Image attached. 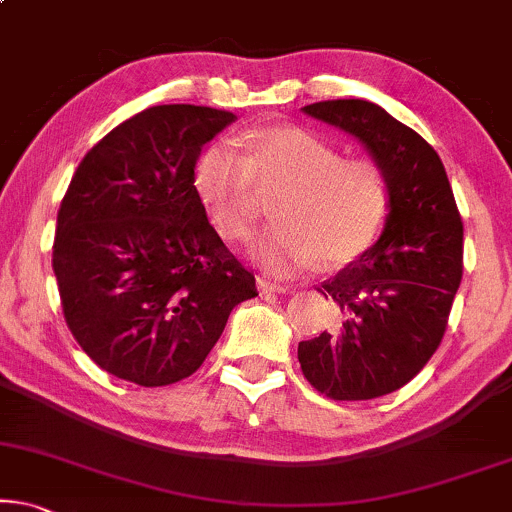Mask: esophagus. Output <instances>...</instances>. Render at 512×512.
<instances>
[{
    "instance_id": "esophagus-1",
    "label": "esophagus",
    "mask_w": 512,
    "mask_h": 512,
    "mask_svg": "<svg viewBox=\"0 0 512 512\" xmlns=\"http://www.w3.org/2000/svg\"><path fill=\"white\" fill-rule=\"evenodd\" d=\"M257 290H260L262 295H271V292H274V295H283V292H288V285H281V283L269 281V278L260 276L257 278Z\"/></svg>"
}]
</instances>
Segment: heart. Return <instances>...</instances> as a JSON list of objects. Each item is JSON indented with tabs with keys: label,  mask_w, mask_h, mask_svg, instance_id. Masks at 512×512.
I'll use <instances>...</instances> for the list:
<instances>
[{
	"label": "heart",
	"mask_w": 512,
	"mask_h": 512,
	"mask_svg": "<svg viewBox=\"0 0 512 512\" xmlns=\"http://www.w3.org/2000/svg\"><path fill=\"white\" fill-rule=\"evenodd\" d=\"M194 187L215 229L243 241L260 217V189H278L271 224L250 245L269 274L290 276L323 260L342 267L374 243L388 213V182L379 163L344 159L335 145L302 126L250 133L245 152L231 142L203 149Z\"/></svg>",
	"instance_id": "heart-1"
}]
</instances>
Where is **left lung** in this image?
<instances>
[{
  "label": "left lung",
  "instance_id": "1",
  "mask_svg": "<svg viewBox=\"0 0 512 512\" xmlns=\"http://www.w3.org/2000/svg\"><path fill=\"white\" fill-rule=\"evenodd\" d=\"M304 112L363 142L388 182L377 243L318 288L342 323L297 349L316 391L372 400L417 377L440 346L463 274V222L438 152L386 109L325 100Z\"/></svg>",
  "mask_w": 512,
  "mask_h": 512
}]
</instances>
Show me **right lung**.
I'll return each instance as SVG.
<instances>
[{
	"instance_id": "right-lung-1",
	"label": "right lung",
	"mask_w": 512,
	"mask_h": 512,
	"mask_svg": "<svg viewBox=\"0 0 512 512\" xmlns=\"http://www.w3.org/2000/svg\"><path fill=\"white\" fill-rule=\"evenodd\" d=\"M236 117L156 105L109 131L58 210L53 274L67 327L114 377L168 386L203 365L231 309L257 297L196 194L201 147Z\"/></svg>"
}]
</instances>
